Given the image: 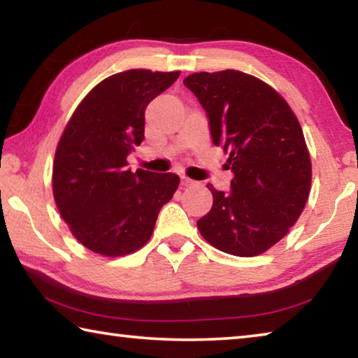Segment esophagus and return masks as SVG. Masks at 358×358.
Wrapping results in <instances>:
<instances>
[{
  "label": "esophagus",
  "mask_w": 358,
  "mask_h": 358,
  "mask_svg": "<svg viewBox=\"0 0 358 358\" xmlns=\"http://www.w3.org/2000/svg\"><path fill=\"white\" fill-rule=\"evenodd\" d=\"M192 183H194V181L189 180L187 177H181V185H183V186H191Z\"/></svg>",
  "instance_id": "34e87169"
}]
</instances>
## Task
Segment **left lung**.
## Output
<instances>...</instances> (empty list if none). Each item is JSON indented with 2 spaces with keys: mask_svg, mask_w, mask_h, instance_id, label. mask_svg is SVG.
Returning <instances> with one entry per match:
<instances>
[{
  "mask_svg": "<svg viewBox=\"0 0 358 358\" xmlns=\"http://www.w3.org/2000/svg\"><path fill=\"white\" fill-rule=\"evenodd\" d=\"M183 83L234 172L227 192L207 185L213 207L197 227L224 252L262 254L289 232L310 196L311 161L299 120L273 88L245 72H197Z\"/></svg>",
  "mask_w": 358,
  "mask_h": 358,
  "instance_id": "8db88e82",
  "label": "left lung"
}]
</instances>
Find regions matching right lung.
Listing matches in <instances>:
<instances>
[{
    "label": "right lung",
    "mask_w": 358,
    "mask_h": 358,
    "mask_svg": "<svg viewBox=\"0 0 358 358\" xmlns=\"http://www.w3.org/2000/svg\"><path fill=\"white\" fill-rule=\"evenodd\" d=\"M180 72L131 69L107 77L72 115L53 162V197L80 243L117 257L142 248L180 177L128 169L145 138V110Z\"/></svg>",
    "instance_id": "1"
}]
</instances>
